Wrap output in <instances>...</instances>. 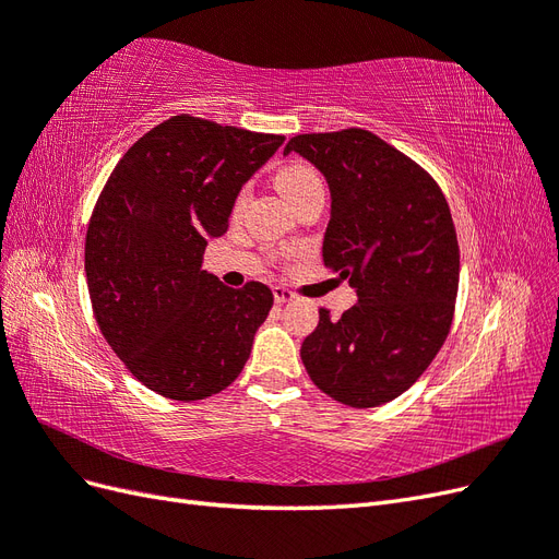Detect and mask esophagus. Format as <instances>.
I'll list each match as a JSON object with an SVG mask.
<instances>
[{
    "label": "esophagus",
    "instance_id": "1",
    "mask_svg": "<svg viewBox=\"0 0 559 559\" xmlns=\"http://www.w3.org/2000/svg\"><path fill=\"white\" fill-rule=\"evenodd\" d=\"M273 296H275V302L277 306H284V302H292L296 296L286 289V286H275L273 289Z\"/></svg>",
    "mask_w": 559,
    "mask_h": 559
}]
</instances>
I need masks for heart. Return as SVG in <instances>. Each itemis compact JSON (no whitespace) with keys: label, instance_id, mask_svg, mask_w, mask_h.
<instances>
[{"label":"heart","instance_id":"obj_1","mask_svg":"<svg viewBox=\"0 0 559 559\" xmlns=\"http://www.w3.org/2000/svg\"><path fill=\"white\" fill-rule=\"evenodd\" d=\"M319 183L321 181L314 175V170H310V167L302 165V163L284 165L282 170L275 175V186L289 202H294L296 198H300L302 193L310 191L312 186H319Z\"/></svg>","mask_w":559,"mask_h":559}]
</instances>
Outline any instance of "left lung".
I'll use <instances>...</instances> for the list:
<instances>
[{
	"instance_id": "8db88e82",
	"label": "left lung",
	"mask_w": 559,
	"mask_h": 559,
	"mask_svg": "<svg viewBox=\"0 0 559 559\" xmlns=\"http://www.w3.org/2000/svg\"><path fill=\"white\" fill-rule=\"evenodd\" d=\"M292 151L329 183L321 259L359 296L341 319L319 310L300 359L331 399L376 408L413 386L450 331L460 247L448 202L419 165L368 130L298 134L284 156Z\"/></svg>"
}]
</instances>
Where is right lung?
Segmentation results:
<instances>
[{"instance_id": "right-lung-1", "label": "right lung", "mask_w": 559, "mask_h": 559, "mask_svg": "<svg viewBox=\"0 0 559 559\" xmlns=\"http://www.w3.org/2000/svg\"><path fill=\"white\" fill-rule=\"evenodd\" d=\"M282 142L173 116L128 148L99 193L86 233L93 312L151 392L198 401L242 373L273 292L261 282L228 289L202 270V257Z\"/></svg>"}]
</instances>
